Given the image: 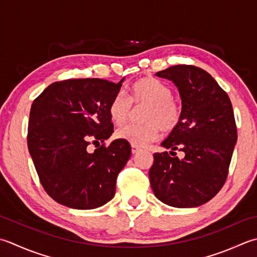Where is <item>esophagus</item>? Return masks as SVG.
I'll return each mask as SVG.
<instances>
[{"label": "esophagus", "instance_id": "34e87169", "mask_svg": "<svg viewBox=\"0 0 257 257\" xmlns=\"http://www.w3.org/2000/svg\"><path fill=\"white\" fill-rule=\"evenodd\" d=\"M140 149L139 147H137V146H134V145H132V153L135 155V154H137V153H139L140 152Z\"/></svg>", "mask_w": 257, "mask_h": 257}]
</instances>
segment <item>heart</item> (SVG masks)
Segmentation results:
<instances>
[{
  "mask_svg": "<svg viewBox=\"0 0 257 257\" xmlns=\"http://www.w3.org/2000/svg\"><path fill=\"white\" fill-rule=\"evenodd\" d=\"M129 101L121 93L114 95L109 104L111 121L121 127L129 120L132 105L146 104L142 124H130L119 129L115 137L137 147H145L157 139L160 128L170 132L179 123L182 117L180 105L173 99V91L155 78H143L129 88Z\"/></svg>",
  "mask_w": 257,
  "mask_h": 257,
  "instance_id": "b5f03b06",
  "label": "heart"
}]
</instances>
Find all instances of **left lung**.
I'll return each instance as SVG.
<instances>
[{"label":"left lung","mask_w":257,"mask_h":257,"mask_svg":"<svg viewBox=\"0 0 257 257\" xmlns=\"http://www.w3.org/2000/svg\"><path fill=\"white\" fill-rule=\"evenodd\" d=\"M156 75L178 88L182 117L162 143L172 152L154 154L150 185L160 202L197 207L212 199L227 178L237 142L232 102L212 75L195 65H173ZM175 150L185 157L176 158Z\"/></svg>","instance_id":"1"}]
</instances>
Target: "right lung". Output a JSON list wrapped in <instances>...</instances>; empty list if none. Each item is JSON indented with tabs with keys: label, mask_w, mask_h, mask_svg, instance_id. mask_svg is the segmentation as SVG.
<instances>
[{
	"label": "right lung",
	"mask_w": 257,
	"mask_h": 257,
	"mask_svg": "<svg viewBox=\"0 0 257 257\" xmlns=\"http://www.w3.org/2000/svg\"><path fill=\"white\" fill-rule=\"evenodd\" d=\"M103 79H69L50 84L30 111L28 148L43 188L55 202L74 209H93L115 193L118 174L132 155L115 139L109 104L121 88ZM103 145L88 152V145Z\"/></svg>",
	"instance_id": "add662e5"
}]
</instances>
